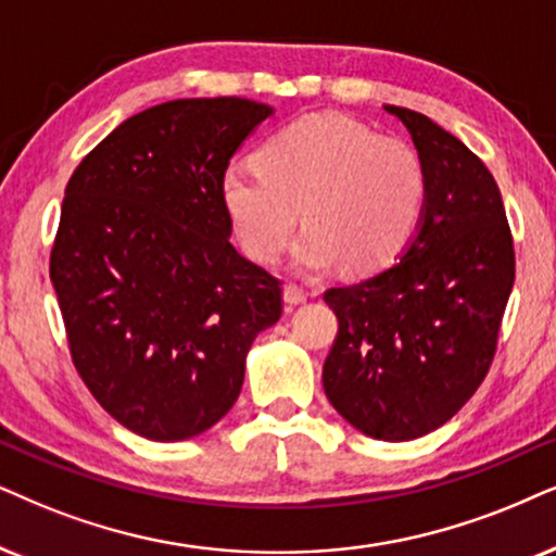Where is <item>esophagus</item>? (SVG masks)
<instances>
[{
	"instance_id": "esophagus-1",
	"label": "esophagus",
	"mask_w": 556,
	"mask_h": 556,
	"mask_svg": "<svg viewBox=\"0 0 556 556\" xmlns=\"http://www.w3.org/2000/svg\"><path fill=\"white\" fill-rule=\"evenodd\" d=\"M307 300V292L298 285H285V302L287 305H302Z\"/></svg>"
}]
</instances>
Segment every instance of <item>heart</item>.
I'll use <instances>...</instances> for the list:
<instances>
[{
    "label": "heart",
    "instance_id": "obj_1",
    "mask_svg": "<svg viewBox=\"0 0 556 556\" xmlns=\"http://www.w3.org/2000/svg\"><path fill=\"white\" fill-rule=\"evenodd\" d=\"M426 168L413 146L336 112H315L266 140L258 166L233 164L223 207L254 262H274L298 230L292 269L371 274L407 249L426 207Z\"/></svg>",
    "mask_w": 556,
    "mask_h": 556
}]
</instances>
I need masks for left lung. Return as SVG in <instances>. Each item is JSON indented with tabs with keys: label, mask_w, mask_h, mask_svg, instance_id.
<instances>
[{
	"label": "left lung",
	"mask_w": 556,
	"mask_h": 556,
	"mask_svg": "<svg viewBox=\"0 0 556 556\" xmlns=\"http://www.w3.org/2000/svg\"><path fill=\"white\" fill-rule=\"evenodd\" d=\"M384 110L426 168V207L395 264L323 294L339 318L323 390L364 435L413 441L454 418L488 375L516 256L488 166L431 117Z\"/></svg>",
	"instance_id": "obj_1"
}]
</instances>
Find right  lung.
<instances>
[{"label":"right lung","mask_w":556,"mask_h":556,"mask_svg":"<svg viewBox=\"0 0 556 556\" xmlns=\"http://www.w3.org/2000/svg\"><path fill=\"white\" fill-rule=\"evenodd\" d=\"M274 108L172 100L117 125L76 166L51 251L68 346L128 431L185 441L241 395L251 343L282 290L230 243L223 174Z\"/></svg>","instance_id":"1"}]
</instances>
